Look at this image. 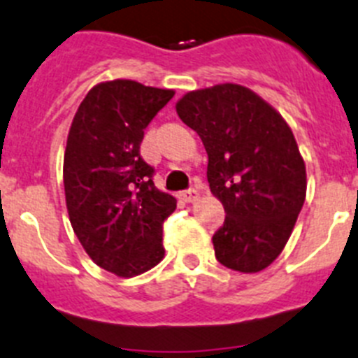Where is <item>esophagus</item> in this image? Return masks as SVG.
<instances>
[{
    "label": "esophagus",
    "instance_id": "1",
    "mask_svg": "<svg viewBox=\"0 0 358 358\" xmlns=\"http://www.w3.org/2000/svg\"><path fill=\"white\" fill-rule=\"evenodd\" d=\"M182 200L183 201H187V203H194V201L200 198V192L196 191V189H187V191H182Z\"/></svg>",
    "mask_w": 358,
    "mask_h": 358
}]
</instances>
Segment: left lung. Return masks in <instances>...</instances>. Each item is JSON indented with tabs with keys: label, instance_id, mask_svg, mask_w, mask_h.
Masks as SVG:
<instances>
[{
	"label": "left lung",
	"instance_id": "8db88e82",
	"mask_svg": "<svg viewBox=\"0 0 358 358\" xmlns=\"http://www.w3.org/2000/svg\"><path fill=\"white\" fill-rule=\"evenodd\" d=\"M209 155L210 192L225 222L214 254L238 272L266 268L287 245L306 196V169L294 133L259 95L239 85L189 92L176 104Z\"/></svg>",
	"mask_w": 358,
	"mask_h": 358
}]
</instances>
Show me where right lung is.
<instances>
[{
    "label": "right lung",
    "mask_w": 358,
    "mask_h": 358,
    "mask_svg": "<svg viewBox=\"0 0 358 358\" xmlns=\"http://www.w3.org/2000/svg\"><path fill=\"white\" fill-rule=\"evenodd\" d=\"M173 90L101 83L80 102L64 151V194L73 232L101 268L133 278L164 257L162 229L176 209L141 157L144 129Z\"/></svg>",
    "instance_id": "obj_1"
}]
</instances>
